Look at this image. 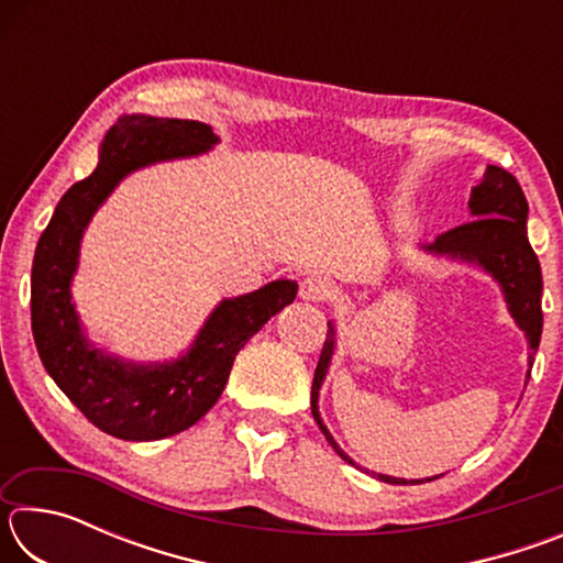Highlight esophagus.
Listing matches in <instances>:
<instances>
[{
    "mask_svg": "<svg viewBox=\"0 0 563 563\" xmlns=\"http://www.w3.org/2000/svg\"><path fill=\"white\" fill-rule=\"evenodd\" d=\"M335 292H338L335 283L325 278V275H320V273H312L300 283V298L310 300V302L332 300V298H335Z\"/></svg>",
    "mask_w": 563,
    "mask_h": 563,
    "instance_id": "obj_1",
    "label": "esophagus"
}]
</instances>
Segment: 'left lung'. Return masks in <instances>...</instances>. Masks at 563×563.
Returning <instances> with one entry per match:
<instances>
[{
  "instance_id": "8db88e82",
  "label": "left lung",
  "mask_w": 563,
  "mask_h": 563,
  "mask_svg": "<svg viewBox=\"0 0 563 563\" xmlns=\"http://www.w3.org/2000/svg\"><path fill=\"white\" fill-rule=\"evenodd\" d=\"M470 211L474 216L472 221H466L462 225L452 228V231L437 235V241L424 245V251L482 265V268L501 285L504 300L509 305L514 322L527 332L529 350H531L529 355V369H531L533 352L539 350L541 325H544V316H541V288H544V283H541L539 258L537 253L531 251V243L527 238L529 203L527 198H523L519 180L514 178L509 170H504L499 166H487L482 184L472 188ZM332 350H335V325L328 322V338L320 352L316 377H312L310 409L320 427V432L325 434V440L332 444V450H335L347 464H355L345 452L340 450L338 442L332 440V434L328 432V427L322 424L320 412H318V395H320L322 379L328 375ZM377 476L387 484H407V479H397V476H387V474H377ZM432 479H437V476H432ZM432 479H412V484L432 482Z\"/></svg>"
}]
</instances>
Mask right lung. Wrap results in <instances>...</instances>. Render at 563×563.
Listing matches in <instances>:
<instances>
[{"mask_svg": "<svg viewBox=\"0 0 563 563\" xmlns=\"http://www.w3.org/2000/svg\"><path fill=\"white\" fill-rule=\"evenodd\" d=\"M216 144L201 121L121 117L103 139L99 166L66 190L36 243L32 332L42 365L93 427L119 440H164L196 424L221 397L241 347L298 292V283L273 280L223 300L184 357L156 365L111 357L81 332L69 288L91 216L131 170L206 154Z\"/></svg>", "mask_w": 563, "mask_h": 563, "instance_id": "add662e5", "label": "right lung"}]
</instances>
